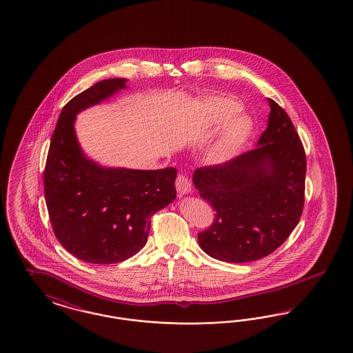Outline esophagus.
<instances>
[{
	"mask_svg": "<svg viewBox=\"0 0 353 353\" xmlns=\"http://www.w3.org/2000/svg\"><path fill=\"white\" fill-rule=\"evenodd\" d=\"M176 189L180 196H185L192 192V183L185 174H179V177L176 180Z\"/></svg>",
	"mask_w": 353,
	"mask_h": 353,
	"instance_id": "esophagus-1",
	"label": "esophagus"
}]
</instances>
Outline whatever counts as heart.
Here are the masks:
<instances>
[{
	"instance_id": "heart-1",
	"label": "heart",
	"mask_w": 353,
	"mask_h": 353,
	"mask_svg": "<svg viewBox=\"0 0 353 353\" xmlns=\"http://www.w3.org/2000/svg\"><path fill=\"white\" fill-rule=\"evenodd\" d=\"M198 109L209 130L218 131L225 127L218 141L212 144L208 160L214 165H222L234 160L254 134L252 121L247 115L239 114L241 105L228 97H212L201 101Z\"/></svg>"
}]
</instances>
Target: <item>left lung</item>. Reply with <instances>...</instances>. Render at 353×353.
I'll list each match as a JSON object with an SVG mask.
<instances>
[{
  "label": "left lung",
  "instance_id": "left-lung-1",
  "mask_svg": "<svg viewBox=\"0 0 353 353\" xmlns=\"http://www.w3.org/2000/svg\"><path fill=\"white\" fill-rule=\"evenodd\" d=\"M256 148L223 165L198 168L193 183L216 212L198 234L203 252L226 263L272 254L296 228L302 209L306 156L289 115L273 99Z\"/></svg>",
  "mask_w": 353,
  "mask_h": 353
}]
</instances>
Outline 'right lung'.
I'll return each instance as SVG.
<instances>
[{
    "label": "right lung",
    "mask_w": 353,
    "mask_h": 353,
    "mask_svg": "<svg viewBox=\"0 0 353 353\" xmlns=\"http://www.w3.org/2000/svg\"><path fill=\"white\" fill-rule=\"evenodd\" d=\"M108 79L63 108L44 170V196L60 244L90 264H114L145 245L151 216L176 199L177 170L103 167L85 155L74 130L77 114L127 88Z\"/></svg>",
    "instance_id": "obj_1"
}]
</instances>
